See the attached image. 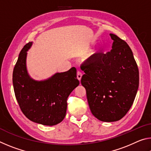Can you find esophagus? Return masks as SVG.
Returning a JSON list of instances; mask_svg holds the SVG:
<instances>
[{
  "mask_svg": "<svg viewBox=\"0 0 151 151\" xmlns=\"http://www.w3.org/2000/svg\"><path fill=\"white\" fill-rule=\"evenodd\" d=\"M82 76H83V74H82V73L80 72V71H78L77 72V78L78 79V81L81 80Z\"/></svg>",
  "mask_w": 151,
  "mask_h": 151,
  "instance_id": "obj_1",
  "label": "esophagus"
}]
</instances>
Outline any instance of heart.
<instances>
[{"label": "heart", "instance_id": "b5f03b06", "mask_svg": "<svg viewBox=\"0 0 151 151\" xmlns=\"http://www.w3.org/2000/svg\"><path fill=\"white\" fill-rule=\"evenodd\" d=\"M99 50L98 49H96V50H94L93 51H91L90 54L88 55V58H93V59L94 58H96L97 55L99 54Z\"/></svg>", "mask_w": 151, "mask_h": 151}]
</instances>
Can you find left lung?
I'll use <instances>...</instances> for the list:
<instances>
[{"instance_id": "1", "label": "left lung", "mask_w": 151, "mask_h": 151, "mask_svg": "<svg viewBox=\"0 0 151 151\" xmlns=\"http://www.w3.org/2000/svg\"><path fill=\"white\" fill-rule=\"evenodd\" d=\"M112 50L83 64L81 85L92 114L103 122L121 119L131 109L139 88V73L133 54L114 34Z\"/></svg>"}]
</instances>
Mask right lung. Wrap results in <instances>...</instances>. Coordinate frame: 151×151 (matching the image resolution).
<instances>
[{
  "instance_id": "right-lung-1",
  "label": "right lung",
  "mask_w": 151,
  "mask_h": 151,
  "mask_svg": "<svg viewBox=\"0 0 151 151\" xmlns=\"http://www.w3.org/2000/svg\"><path fill=\"white\" fill-rule=\"evenodd\" d=\"M32 42L20 51L12 74V83L19 106L30 121L47 126H53L65 117L67 98L79 85L76 69L72 67L63 73H57L47 79L37 81L27 71V51Z\"/></svg>"
}]
</instances>
